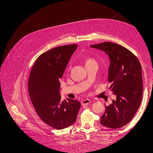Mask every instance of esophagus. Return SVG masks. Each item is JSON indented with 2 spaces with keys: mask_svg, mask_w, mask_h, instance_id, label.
<instances>
[{
  "mask_svg": "<svg viewBox=\"0 0 153 153\" xmlns=\"http://www.w3.org/2000/svg\"><path fill=\"white\" fill-rule=\"evenodd\" d=\"M90 102H91V101H90V100H88V99H86V100H83V101H82L81 104H82V105H88V104H90Z\"/></svg>",
  "mask_w": 153,
  "mask_h": 153,
  "instance_id": "obj_1",
  "label": "esophagus"
}]
</instances>
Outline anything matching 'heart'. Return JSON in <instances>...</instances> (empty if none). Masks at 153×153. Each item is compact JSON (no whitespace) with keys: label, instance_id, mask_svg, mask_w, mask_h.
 <instances>
[{"label":"heart","instance_id":"b5f03b06","mask_svg":"<svg viewBox=\"0 0 153 153\" xmlns=\"http://www.w3.org/2000/svg\"><path fill=\"white\" fill-rule=\"evenodd\" d=\"M95 62L94 60H93V59H88L85 62V64H87V63H91V62Z\"/></svg>","mask_w":153,"mask_h":153}]
</instances>
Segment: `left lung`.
Segmentation results:
<instances>
[{"instance_id":"1","label":"left lung","mask_w":153,"mask_h":153,"mask_svg":"<svg viewBox=\"0 0 153 153\" xmlns=\"http://www.w3.org/2000/svg\"><path fill=\"white\" fill-rule=\"evenodd\" d=\"M104 51L110 60L108 81L116 100L105 105L100 123L111 129H118L133 118L139 107L143 94L142 66L135 55L120 45L105 42L91 45Z\"/></svg>"}]
</instances>
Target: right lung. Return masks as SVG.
<instances>
[{"label":"right lung","instance_id":"add662e5","mask_svg":"<svg viewBox=\"0 0 153 153\" xmlns=\"http://www.w3.org/2000/svg\"><path fill=\"white\" fill-rule=\"evenodd\" d=\"M77 48L76 44L61 46L41 54L29 78V94L36 114L48 126L59 130L75 123L80 108L79 101H62L60 94L59 80Z\"/></svg>","mask_w":153,"mask_h":153}]
</instances>
